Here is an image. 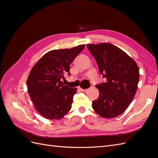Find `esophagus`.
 <instances>
[{
	"label": "esophagus",
	"instance_id": "esophagus-1",
	"mask_svg": "<svg viewBox=\"0 0 158 158\" xmlns=\"http://www.w3.org/2000/svg\"><path fill=\"white\" fill-rule=\"evenodd\" d=\"M79 89L80 90H81V92H86L87 90H88L87 89H83V88H79Z\"/></svg>",
	"mask_w": 158,
	"mask_h": 158
}]
</instances>
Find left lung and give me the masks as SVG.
I'll return each instance as SVG.
<instances>
[{"label": "left lung", "instance_id": "obj_1", "mask_svg": "<svg viewBox=\"0 0 158 158\" xmlns=\"http://www.w3.org/2000/svg\"><path fill=\"white\" fill-rule=\"evenodd\" d=\"M100 73L106 82L97 85L98 98L92 102L94 111L103 118H113L123 113L135 97L139 81L136 62L118 47L110 43L88 44Z\"/></svg>", "mask_w": 158, "mask_h": 158}]
</instances>
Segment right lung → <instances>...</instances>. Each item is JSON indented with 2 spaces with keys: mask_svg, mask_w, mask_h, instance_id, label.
I'll return each instance as SVG.
<instances>
[{
  "mask_svg": "<svg viewBox=\"0 0 158 158\" xmlns=\"http://www.w3.org/2000/svg\"><path fill=\"white\" fill-rule=\"evenodd\" d=\"M85 45L70 49L52 50L43 55L30 73L27 80L29 96L36 111L48 119H60L71 109L77 89L61 81L69 75V65Z\"/></svg>",
  "mask_w": 158,
  "mask_h": 158,
  "instance_id": "add662e5",
  "label": "right lung"
}]
</instances>
